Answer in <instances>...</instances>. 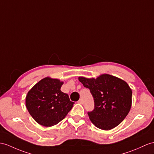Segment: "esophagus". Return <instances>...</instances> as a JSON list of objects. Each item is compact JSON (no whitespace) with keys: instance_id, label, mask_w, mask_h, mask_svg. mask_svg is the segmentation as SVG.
<instances>
[{"instance_id":"34e87169","label":"esophagus","mask_w":154,"mask_h":154,"mask_svg":"<svg viewBox=\"0 0 154 154\" xmlns=\"http://www.w3.org/2000/svg\"><path fill=\"white\" fill-rule=\"evenodd\" d=\"M78 103H80V104H83V100L80 99L79 100H78Z\"/></svg>"}]
</instances>
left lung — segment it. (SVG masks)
<instances>
[{"instance_id":"8db88e82","label":"left lung","mask_w":154,"mask_h":154,"mask_svg":"<svg viewBox=\"0 0 154 154\" xmlns=\"http://www.w3.org/2000/svg\"><path fill=\"white\" fill-rule=\"evenodd\" d=\"M78 80L93 97L94 110L88 114L97 128L110 130L125 118L132 104V91L127 82L107 74Z\"/></svg>"}]
</instances>
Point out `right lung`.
<instances>
[{
  "label": "right lung",
  "mask_w": 154,
  "mask_h": 154,
  "mask_svg": "<svg viewBox=\"0 0 154 154\" xmlns=\"http://www.w3.org/2000/svg\"><path fill=\"white\" fill-rule=\"evenodd\" d=\"M63 82L50 77L43 78L29 90L26 96V107L40 125L51 127L63 120L74 103L61 91Z\"/></svg>",
  "instance_id": "add662e5"
}]
</instances>
